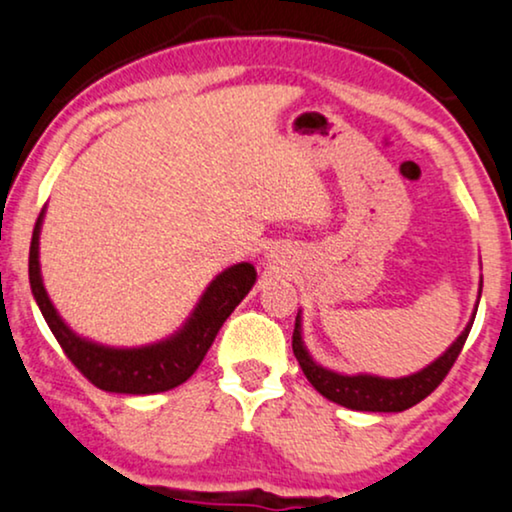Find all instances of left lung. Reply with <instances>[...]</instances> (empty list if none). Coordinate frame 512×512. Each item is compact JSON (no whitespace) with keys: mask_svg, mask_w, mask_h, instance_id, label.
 I'll use <instances>...</instances> for the list:
<instances>
[{"mask_svg":"<svg viewBox=\"0 0 512 512\" xmlns=\"http://www.w3.org/2000/svg\"><path fill=\"white\" fill-rule=\"evenodd\" d=\"M480 295H482V283H480ZM477 314V307H475ZM472 316L465 331L458 335L454 345H451L437 361H432L430 366H425L423 371L406 375V378H378V375H340L335 371H328L316 364L309 357V352L304 349L302 331H300V314L295 319V331H293V352L295 359L300 361L302 373L307 375L309 383L314 385L316 392H321L323 397L335 401V404L347 406L352 411H375V413H397L406 411L411 406H416L418 401H423L428 394H432L439 387V383L446 378V373L451 371L454 361L461 354V349L468 340V333L472 328Z\"/></svg>","mask_w":512,"mask_h":512,"instance_id":"obj_1","label":"left lung"}]
</instances>
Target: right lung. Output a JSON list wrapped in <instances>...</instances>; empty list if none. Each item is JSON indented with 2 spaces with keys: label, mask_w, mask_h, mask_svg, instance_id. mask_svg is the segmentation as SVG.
I'll return each instance as SVG.
<instances>
[{
  "label": "right lung",
  "mask_w": 512,
  "mask_h": 512,
  "mask_svg": "<svg viewBox=\"0 0 512 512\" xmlns=\"http://www.w3.org/2000/svg\"><path fill=\"white\" fill-rule=\"evenodd\" d=\"M42 217L44 212L37 217L30 243L28 274L32 295H35L37 307H40L44 321L49 323L51 333L66 352V357L99 390L118 394H155L186 383L196 373L200 361L205 359L222 323L229 319V314L255 286V267L248 262L234 264L210 283L200 297L198 307L193 309L191 319L172 338L134 349L96 345V342L84 340L70 331L51 304L47 290H44L40 274Z\"/></svg>",
  "instance_id": "1"
}]
</instances>
